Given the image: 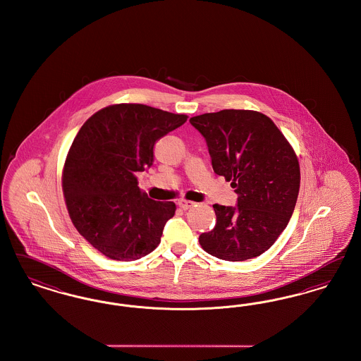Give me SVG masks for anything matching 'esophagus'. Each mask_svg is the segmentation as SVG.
<instances>
[{
  "label": "esophagus",
  "mask_w": 361,
  "mask_h": 361,
  "mask_svg": "<svg viewBox=\"0 0 361 361\" xmlns=\"http://www.w3.org/2000/svg\"><path fill=\"white\" fill-rule=\"evenodd\" d=\"M196 204L195 202H190V200H180L178 202V207L183 208V209H188L190 207H193Z\"/></svg>",
  "instance_id": "esophagus-1"
}]
</instances>
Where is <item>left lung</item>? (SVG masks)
<instances>
[{
	"instance_id": "8db88e82",
	"label": "left lung",
	"mask_w": 361,
	"mask_h": 361,
	"mask_svg": "<svg viewBox=\"0 0 361 361\" xmlns=\"http://www.w3.org/2000/svg\"><path fill=\"white\" fill-rule=\"evenodd\" d=\"M206 137L212 169L238 195L237 207L214 204L216 224L199 237L208 255L245 261L267 252L291 219L300 168L290 142L267 115L224 109L189 119Z\"/></svg>"
}]
</instances>
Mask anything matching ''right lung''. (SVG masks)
Returning a JSON list of instances; mask_svg holds the SVG:
<instances>
[{"label": "right lung", "mask_w": 361, "mask_h": 361, "mask_svg": "<svg viewBox=\"0 0 361 361\" xmlns=\"http://www.w3.org/2000/svg\"><path fill=\"white\" fill-rule=\"evenodd\" d=\"M188 119L143 104H114L92 115L74 137L62 189L77 231L105 257L134 261L152 253L173 202H155L137 187L154 145Z\"/></svg>", "instance_id": "add662e5"}]
</instances>
